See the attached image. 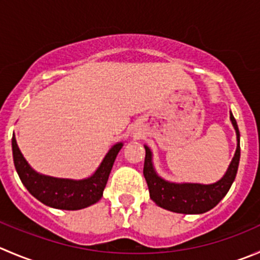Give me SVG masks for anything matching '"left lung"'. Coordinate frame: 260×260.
<instances>
[{
    "label": "left lung",
    "instance_id": "left-lung-1",
    "mask_svg": "<svg viewBox=\"0 0 260 260\" xmlns=\"http://www.w3.org/2000/svg\"><path fill=\"white\" fill-rule=\"evenodd\" d=\"M230 120L236 132V151L222 178L212 184L201 183H175L160 176L153 166L152 151L145 146L146 156L143 165V175L148 185L150 198L164 210L184 215H201L212 210L228 194L235 180L240 161V132L238 123L230 112Z\"/></svg>",
    "mask_w": 260,
    "mask_h": 260
}]
</instances>
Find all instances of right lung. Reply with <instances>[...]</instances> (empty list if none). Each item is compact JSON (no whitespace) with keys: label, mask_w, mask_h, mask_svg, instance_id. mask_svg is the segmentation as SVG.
Listing matches in <instances>:
<instances>
[{"label":"right lung","mask_w":260,"mask_h":260,"mask_svg":"<svg viewBox=\"0 0 260 260\" xmlns=\"http://www.w3.org/2000/svg\"><path fill=\"white\" fill-rule=\"evenodd\" d=\"M124 142H117L109 148L100 165L91 176L85 179L54 178L35 171L25 160L12 136V156L15 169L25 188L32 197L48 207L58 210L76 211L99 202L103 197L113 164Z\"/></svg>","instance_id":"right-lung-1"}]
</instances>
